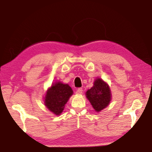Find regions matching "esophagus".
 <instances>
[{"instance_id":"34e87169","label":"esophagus","mask_w":152,"mask_h":152,"mask_svg":"<svg viewBox=\"0 0 152 152\" xmlns=\"http://www.w3.org/2000/svg\"><path fill=\"white\" fill-rule=\"evenodd\" d=\"M76 93L77 94H81L83 93V89L82 88H78L77 90H76Z\"/></svg>"}]
</instances>
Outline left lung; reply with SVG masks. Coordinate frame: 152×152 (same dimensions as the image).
Here are the masks:
<instances>
[{"mask_svg":"<svg viewBox=\"0 0 152 152\" xmlns=\"http://www.w3.org/2000/svg\"><path fill=\"white\" fill-rule=\"evenodd\" d=\"M87 99L96 112H100L110 104L112 94L108 84L100 78L94 80V85L86 92Z\"/></svg>","mask_w":152,"mask_h":152,"instance_id":"8db88e82","label":"left lung"}]
</instances>
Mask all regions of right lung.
<instances>
[{"mask_svg": "<svg viewBox=\"0 0 152 152\" xmlns=\"http://www.w3.org/2000/svg\"><path fill=\"white\" fill-rule=\"evenodd\" d=\"M72 94L73 90L68 84L58 81L52 84L46 91L44 105L54 115H60Z\"/></svg>", "mask_w": 152, "mask_h": 152, "instance_id": "right-lung-1", "label": "right lung"}]
</instances>
